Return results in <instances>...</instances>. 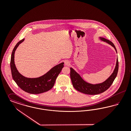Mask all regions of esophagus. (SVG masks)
Listing matches in <instances>:
<instances>
[{
  "mask_svg": "<svg viewBox=\"0 0 131 131\" xmlns=\"http://www.w3.org/2000/svg\"><path fill=\"white\" fill-rule=\"evenodd\" d=\"M65 65L69 66H70V62H69V61H65Z\"/></svg>",
  "mask_w": 131,
  "mask_h": 131,
  "instance_id": "34e87169",
  "label": "esophagus"
}]
</instances>
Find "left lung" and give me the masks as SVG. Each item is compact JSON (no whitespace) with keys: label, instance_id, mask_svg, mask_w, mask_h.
Here are the masks:
<instances>
[{"label":"left lung","instance_id":"left-lung-1","mask_svg":"<svg viewBox=\"0 0 131 131\" xmlns=\"http://www.w3.org/2000/svg\"><path fill=\"white\" fill-rule=\"evenodd\" d=\"M100 38L102 41L106 42V43L112 46L117 52L115 46L111 41L104 38L100 37ZM118 67V58H117L116 66L112 74L106 81L96 84H90L84 81L80 75L78 74L72 68H70V77L73 85L77 90L83 93L88 95H97L102 93L108 89L112 84L117 75Z\"/></svg>","mask_w":131,"mask_h":131}]
</instances>
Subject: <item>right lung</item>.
I'll return each mask as SVG.
<instances>
[{
    "label": "right lung",
    "instance_id": "obj_1",
    "mask_svg": "<svg viewBox=\"0 0 131 131\" xmlns=\"http://www.w3.org/2000/svg\"><path fill=\"white\" fill-rule=\"evenodd\" d=\"M25 39H23L19 41L13 50L10 61L13 79L19 87L28 93L37 94L47 92L53 86L57 76L64 67V63L55 66L46 74L39 78H28L23 76L16 68L14 62V54L19 45Z\"/></svg>",
    "mask_w": 131,
    "mask_h": 131
}]
</instances>
